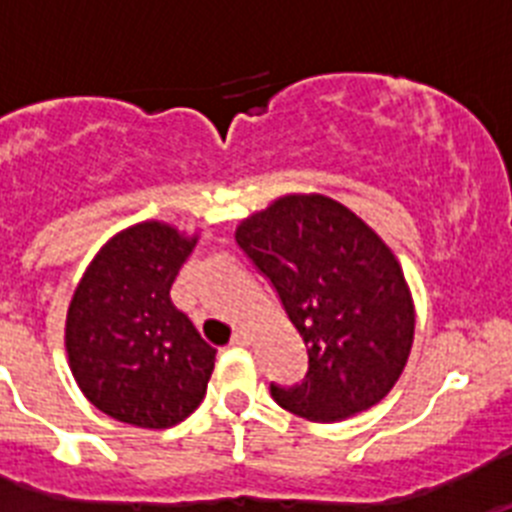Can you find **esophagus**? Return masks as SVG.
<instances>
[{"label":"esophagus","mask_w":512,"mask_h":512,"mask_svg":"<svg viewBox=\"0 0 512 512\" xmlns=\"http://www.w3.org/2000/svg\"><path fill=\"white\" fill-rule=\"evenodd\" d=\"M251 343V336H248L246 330H238L233 336V341H230V346H248Z\"/></svg>","instance_id":"obj_1"}]
</instances>
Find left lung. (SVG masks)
<instances>
[{"instance_id": "8db88e82", "label": "left lung", "mask_w": 512, "mask_h": 512, "mask_svg": "<svg viewBox=\"0 0 512 512\" xmlns=\"http://www.w3.org/2000/svg\"><path fill=\"white\" fill-rule=\"evenodd\" d=\"M307 346L297 387L271 384L289 413L336 423L390 395L408 364L415 305L392 248L325 194H284L235 228Z\"/></svg>"}]
</instances>
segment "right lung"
<instances>
[{
	"instance_id": "obj_1",
	"label": "right lung",
	"mask_w": 512,
	"mask_h": 512,
	"mask_svg": "<svg viewBox=\"0 0 512 512\" xmlns=\"http://www.w3.org/2000/svg\"><path fill=\"white\" fill-rule=\"evenodd\" d=\"M200 241L143 220L104 243L66 312V354L94 408L138 428H171L200 408L215 348L169 292Z\"/></svg>"
}]
</instances>
